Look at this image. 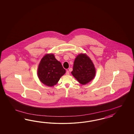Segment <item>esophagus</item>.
Here are the masks:
<instances>
[{
    "label": "esophagus",
    "mask_w": 134,
    "mask_h": 134,
    "mask_svg": "<svg viewBox=\"0 0 134 134\" xmlns=\"http://www.w3.org/2000/svg\"><path fill=\"white\" fill-rule=\"evenodd\" d=\"M69 74H70V72H69V71H68V70H67V71H66V75H69Z\"/></svg>",
    "instance_id": "esophagus-1"
}]
</instances>
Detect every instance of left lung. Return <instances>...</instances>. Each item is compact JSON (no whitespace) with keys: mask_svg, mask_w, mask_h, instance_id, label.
<instances>
[{"mask_svg":"<svg viewBox=\"0 0 134 134\" xmlns=\"http://www.w3.org/2000/svg\"><path fill=\"white\" fill-rule=\"evenodd\" d=\"M71 73L80 83L85 85L93 79L96 71L89 57L85 54H81L76 58Z\"/></svg>","mask_w":134,"mask_h":134,"instance_id":"left-lung-1","label":"left lung"}]
</instances>
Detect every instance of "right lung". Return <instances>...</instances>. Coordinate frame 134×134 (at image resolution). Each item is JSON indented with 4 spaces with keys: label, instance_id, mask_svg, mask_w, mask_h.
<instances>
[{
    "label": "right lung",
    "instance_id": "obj_1",
    "mask_svg": "<svg viewBox=\"0 0 134 134\" xmlns=\"http://www.w3.org/2000/svg\"><path fill=\"white\" fill-rule=\"evenodd\" d=\"M66 72L61 63L57 61L53 54H47L40 61L38 69V76L45 85H55Z\"/></svg>",
    "mask_w": 134,
    "mask_h": 134
}]
</instances>
